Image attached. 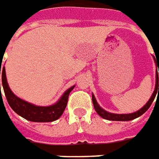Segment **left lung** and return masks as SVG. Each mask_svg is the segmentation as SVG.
<instances>
[{"instance_id": "1", "label": "left lung", "mask_w": 159, "mask_h": 159, "mask_svg": "<svg viewBox=\"0 0 159 159\" xmlns=\"http://www.w3.org/2000/svg\"><path fill=\"white\" fill-rule=\"evenodd\" d=\"M154 60H155V62H156L157 67H158L159 69V59L154 57ZM158 75L159 72L157 73V72L156 74V87H155V90L152 94V96L150 98V100L148 101V103L145 105L144 107H143L142 109H140L139 111L134 112V113H129V114H115V113H111V112H108L105 110H103L101 107L98 106V104L97 103L96 98L94 95H92V102H93V106H94V108L96 110V112L98 113L99 116H101L102 118L106 119V120H121V121H127V120H134L135 118H138L141 115H143L149 108L151 106L152 102L154 101V98L156 97V94L159 93V84H158ZM159 90V91H157V90Z\"/></svg>"}]
</instances>
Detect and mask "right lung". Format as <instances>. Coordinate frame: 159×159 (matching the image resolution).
I'll return each instance as SVG.
<instances>
[{"label":"right lung","instance_id":"obj_1","mask_svg":"<svg viewBox=\"0 0 159 159\" xmlns=\"http://www.w3.org/2000/svg\"><path fill=\"white\" fill-rule=\"evenodd\" d=\"M2 62V61H1ZM0 75L2 74V82L3 90L7 98L9 107L13 109V111L16 112L21 117L25 118V120L34 121V122H50L56 120L61 116L65 108L68 104V99L70 91L74 89L75 86H72L69 90H66L61 99L54 105L50 107H37L32 104L21 99L15 95L8 87L6 78L5 68L1 69ZM1 91V84H0Z\"/></svg>","mask_w":159,"mask_h":159}]
</instances>
